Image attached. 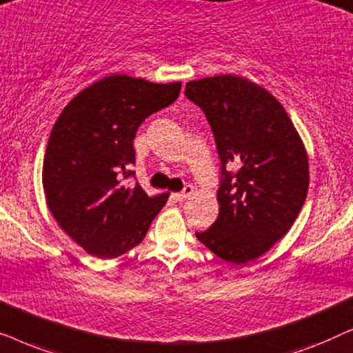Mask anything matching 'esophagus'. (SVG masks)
<instances>
[{
  "label": "esophagus",
  "mask_w": 353,
  "mask_h": 353,
  "mask_svg": "<svg viewBox=\"0 0 353 353\" xmlns=\"http://www.w3.org/2000/svg\"><path fill=\"white\" fill-rule=\"evenodd\" d=\"M192 192H194V188H192L191 185H188V186H185V190H183L181 192H176V194H173V197H175V201L183 202L185 199H188V197H190Z\"/></svg>",
  "instance_id": "esophagus-1"
}]
</instances>
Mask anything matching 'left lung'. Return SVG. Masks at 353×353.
Instances as JSON below:
<instances>
[{
    "label": "left lung",
    "instance_id": "1",
    "mask_svg": "<svg viewBox=\"0 0 353 353\" xmlns=\"http://www.w3.org/2000/svg\"><path fill=\"white\" fill-rule=\"evenodd\" d=\"M185 94L205 112L223 176L219 219L196 238L225 262L244 265L268 252L296 221L310 178L307 149L283 104L245 77L188 81Z\"/></svg>",
    "mask_w": 353,
    "mask_h": 353
}]
</instances>
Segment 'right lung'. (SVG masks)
Instances as JSON below:
<instances>
[{
	"instance_id": "1",
	"label": "right lung",
	"mask_w": 353,
	"mask_h": 353,
	"mask_svg": "<svg viewBox=\"0 0 353 353\" xmlns=\"http://www.w3.org/2000/svg\"><path fill=\"white\" fill-rule=\"evenodd\" d=\"M180 90V81L112 74L81 90L57 117L43 161L46 205L61 230L94 257L115 259L138 245L165 205L168 192L148 196L127 178L138 127Z\"/></svg>"
}]
</instances>
